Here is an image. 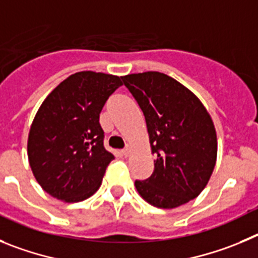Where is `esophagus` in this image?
I'll list each match as a JSON object with an SVG mask.
<instances>
[{
	"label": "esophagus",
	"instance_id": "obj_1",
	"mask_svg": "<svg viewBox=\"0 0 258 258\" xmlns=\"http://www.w3.org/2000/svg\"><path fill=\"white\" fill-rule=\"evenodd\" d=\"M130 153H131V148H130V146H126V148L122 150V154H123L124 157H128Z\"/></svg>",
	"mask_w": 258,
	"mask_h": 258
}]
</instances>
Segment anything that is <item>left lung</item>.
I'll list each match as a JSON object with an SVG mask.
<instances>
[{"mask_svg": "<svg viewBox=\"0 0 258 258\" xmlns=\"http://www.w3.org/2000/svg\"><path fill=\"white\" fill-rule=\"evenodd\" d=\"M124 86L145 117L154 171L135 186L148 203L175 208L197 198L208 184L217 157L211 115L198 97L159 72L128 74Z\"/></svg>", "mask_w": 258, "mask_h": 258, "instance_id": "1", "label": "left lung"}]
</instances>
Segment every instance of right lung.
<instances>
[{"label":"right lung","instance_id":"1","mask_svg":"<svg viewBox=\"0 0 258 258\" xmlns=\"http://www.w3.org/2000/svg\"><path fill=\"white\" fill-rule=\"evenodd\" d=\"M119 86L117 76L78 72L39 106L28 136V158L37 182L51 197L73 203L99 189L114 159L104 148L99 118Z\"/></svg>","mask_w":258,"mask_h":258}]
</instances>
